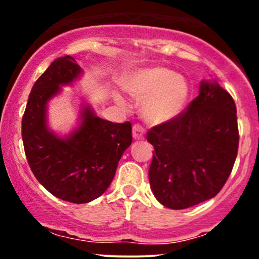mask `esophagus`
I'll return each instance as SVG.
<instances>
[{
	"label": "esophagus",
	"mask_w": 259,
	"mask_h": 259,
	"mask_svg": "<svg viewBox=\"0 0 259 259\" xmlns=\"http://www.w3.org/2000/svg\"><path fill=\"white\" fill-rule=\"evenodd\" d=\"M145 130L144 127L140 125L133 126V138L134 140H144L145 139Z\"/></svg>",
	"instance_id": "esophagus-1"
}]
</instances>
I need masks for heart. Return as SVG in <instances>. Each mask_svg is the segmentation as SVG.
<instances>
[{
  "label": "heart",
  "instance_id": "b5f03b06",
  "mask_svg": "<svg viewBox=\"0 0 259 259\" xmlns=\"http://www.w3.org/2000/svg\"><path fill=\"white\" fill-rule=\"evenodd\" d=\"M123 88L134 99L142 100L140 113L151 125L177 118L185 108L190 94L185 78L164 67L136 70L124 79Z\"/></svg>",
  "mask_w": 259,
  "mask_h": 259
}]
</instances>
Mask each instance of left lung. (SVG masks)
<instances>
[{"label":"left lung","mask_w":259,"mask_h":259,"mask_svg":"<svg viewBox=\"0 0 259 259\" xmlns=\"http://www.w3.org/2000/svg\"><path fill=\"white\" fill-rule=\"evenodd\" d=\"M147 140L154 147L148 179L159 203L185 209L213 198L227 183L237 156L233 97L217 80H202L187 111L152 127Z\"/></svg>","instance_id":"obj_1"}]
</instances>
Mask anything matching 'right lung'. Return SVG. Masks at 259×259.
Masks as SVG:
<instances>
[{
	"instance_id": "1",
	"label": "right lung",
	"mask_w": 259,
	"mask_h": 259,
	"mask_svg": "<svg viewBox=\"0 0 259 259\" xmlns=\"http://www.w3.org/2000/svg\"><path fill=\"white\" fill-rule=\"evenodd\" d=\"M82 75L70 56L55 59L32 86L22 120L25 156L35 178L53 196L72 203H88L108 189L133 140L129 121L102 119L81 95L72 130L62 135L50 127V102Z\"/></svg>"
}]
</instances>
